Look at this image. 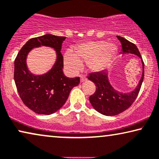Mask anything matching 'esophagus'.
<instances>
[{
    "label": "esophagus",
    "instance_id": "34e87169",
    "mask_svg": "<svg viewBox=\"0 0 159 159\" xmlns=\"http://www.w3.org/2000/svg\"><path fill=\"white\" fill-rule=\"evenodd\" d=\"M80 82H81V83L84 82L85 80H86V77L85 76V75H80Z\"/></svg>",
    "mask_w": 159,
    "mask_h": 159
}]
</instances>
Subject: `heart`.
Returning <instances> with one entry per match:
<instances>
[{
    "label": "heart",
    "mask_w": 159,
    "mask_h": 159,
    "mask_svg": "<svg viewBox=\"0 0 159 159\" xmlns=\"http://www.w3.org/2000/svg\"><path fill=\"white\" fill-rule=\"evenodd\" d=\"M117 46L106 41H87L75 47V52L67 50L63 57L66 70L70 73H75L81 68L82 62H87L89 68L93 72L104 70L115 55Z\"/></svg>",
    "instance_id": "1"
}]
</instances>
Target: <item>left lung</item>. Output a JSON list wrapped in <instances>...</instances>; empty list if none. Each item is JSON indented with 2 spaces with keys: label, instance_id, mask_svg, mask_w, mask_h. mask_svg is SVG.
Returning <instances> with one entry per match:
<instances>
[{
  "label": "left lung",
  "instance_id": "1",
  "mask_svg": "<svg viewBox=\"0 0 159 159\" xmlns=\"http://www.w3.org/2000/svg\"><path fill=\"white\" fill-rule=\"evenodd\" d=\"M122 44L121 55H135L141 60L142 75L135 88L129 92L119 91L111 86L109 80L108 70L91 73L88 79L94 83L96 91L89 97V101L93 109L102 115L114 116L119 115L126 110L133 104L137 98L144 79V63L142 57L135 44L129 42L125 38L117 36Z\"/></svg>",
  "mask_w": 159,
  "mask_h": 159
}]
</instances>
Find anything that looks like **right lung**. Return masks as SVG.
<instances>
[{"mask_svg": "<svg viewBox=\"0 0 159 159\" xmlns=\"http://www.w3.org/2000/svg\"><path fill=\"white\" fill-rule=\"evenodd\" d=\"M66 37L44 34L26 42L14 61V81L22 102L31 110L39 115H52L65 104L73 87L80 83V78H68L62 72L63 57L60 52ZM47 46L56 51L57 59L48 72L36 75L30 72L26 58L33 48Z\"/></svg>", "mask_w": 159, "mask_h": 159, "instance_id": "1", "label": "right lung"}]
</instances>
